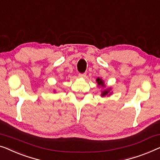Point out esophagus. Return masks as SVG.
<instances>
[{
  "instance_id": "obj_1",
  "label": "esophagus",
  "mask_w": 160,
  "mask_h": 160,
  "mask_svg": "<svg viewBox=\"0 0 160 160\" xmlns=\"http://www.w3.org/2000/svg\"><path fill=\"white\" fill-rule=\"evenodd\" d=\"M86 73H79V74H78V77L79 78H84L85 76H86Z\"/></svg>"
}]
</instances>
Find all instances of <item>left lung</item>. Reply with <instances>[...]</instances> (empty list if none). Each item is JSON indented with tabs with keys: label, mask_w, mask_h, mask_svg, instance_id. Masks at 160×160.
Wrapping results in <instances>:
<instances>
[{
	"label": "left lung",
	"mask_w": 160,
	"mask_h": 160,
	"mask_svg": "<svg viewBox=\"0 0 160 160\" xmlns=\"http://www.w3.org/2000/svg\"><path fill=\"white\" fill-rule=\"evenodd\" d=\"M96 82L97 83V85H98L99 87H102V88H105V89L101 90V97H109L110 96L111 94H112V87H108L106 88V85L105 84V82L102 79L100 78H97L96 79Z\"/></svg>",
	"instance_id": "left-lung-1"
}]
</instances>
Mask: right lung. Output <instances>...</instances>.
<instances>
[{
	"instance_id": "obj_1",
	"label": "right lung",
	"mask_w": 160,
	"mask_h": 160,
	"mask_svg": "<svg viewBox=\"0 0 160 160\" xmlns=\"http://www.w3.org/2000/svg\"><path fill=\"white\" fill-rule=\"evenodd\" d=\"M54 92H55V90H54Z\"/></svg>"
}]
</instances>
